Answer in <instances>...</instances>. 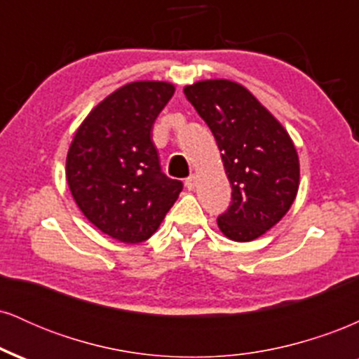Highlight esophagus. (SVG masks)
Instances as JSON below:
<instances>
[{
	"label": "esophagus",
	"mask_w": 359,
	"mask_h": 359,
	"mask_svg": "<svg viewBox=\"0 0 359 359\" xmlns=\"http://www.w3.org/2000/svg\"><path fill=\"white\" fill-rule=\"evenodd\" d=\"M184 184H185V187L189 189V191H192V189L196 187V175H194V174L189 175L187 179H185V182H184Z\"/></svg>",
	"instance_id": "1"
}]
</instances>
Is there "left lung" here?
I'll list each match as a JSON object with an SVG mask.
<instances>
[{
  "instance_id": "obj_1",
  "label": "left lung",
  "mask_w": 359,
  "mask_h": 359,
  "mask_svg": "<svg viewBox=\"0 0 359 359\" xmlns=\"http://www.w3.org/2000/svg\"><path fill=\"white\" fill-rule=\"evenodd\" d=\"M208 123L231 184V204L217 226L233 241H253L285 216L299 191V155L288 133L241 84L226 79L185 86Z\"/></svg>"
}]
</instances>
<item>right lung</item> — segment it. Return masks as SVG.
Masks as SVG:
<instances>
[{
    "label": "right lung",
    "instance_id": "1",
    "mask_svg": "<svg viewBox=\"0 0 359 359\" xmlns=\"http://www.w3.org/2000/svg\"><path fill=\"white\" fill-rule=\"evenodd\" d=\"M168 82L123 86L96 106L74 135L65 175L74 201L102 233L123 243H142L182 191L162 172L151 130L174 96Z\"/></svg>",
    "mask_w": 359,
    "mask_h": 359
}]
</instances>
